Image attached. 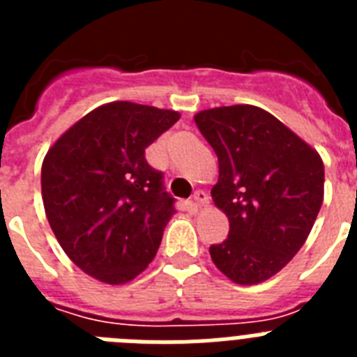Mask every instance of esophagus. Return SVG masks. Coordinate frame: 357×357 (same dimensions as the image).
Wrapping results in <instances>:
<instances>
[{"mask_svg": "<svg viewBox=\"0 0 357 357\" xmlns=\"http://www.w3.org/2000/svg\"><path fill=\"white\" fill-rule=\"evenodd\" d=\"M209 204V197H207L206 191H197V193L193 195V206L197 207H204Z\"/></svg>", "mask_w": 357, "mask_h": 357, "instance_id": "obj_1", "label": "esophagus"}]
</instances>
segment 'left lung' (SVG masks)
Instances as JSON below:
<instances>
[{"mask_svg": "<svg viewBox=\"0 0 357 357\" xmlns=\"http://www.w3.org/2000/svg\"><path fill=\"white\" fill-rule=\"evenodd\" d=\"M220 176L211 195L229 236L211 245L213 263L238 284H257L301 250L324 200V162L266 110L218 107L195 116Z\"/></svg>", "mask_w": 357, "mask_h": 357, "instance_id": "8db88e82", "label": "left lung"}]
</instances>
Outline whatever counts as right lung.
<instances>
[{"label": "right lung", "mask_w": 357, "mask_h": 357, "mask_svg": "<svg viewBox=\"0 0 357 357\" xmlns=\"http://www.w3.org/2000/svg\"><path fill=\"white\" fill-rule=\"evenodd\" d=\"M178 112L130 102L98 107L44 157L43 202L69 259L107 284L139 275L159 250L175 198L144 150Z\"/></svg>", "instance_id": "add662e5"}]
</instances>
